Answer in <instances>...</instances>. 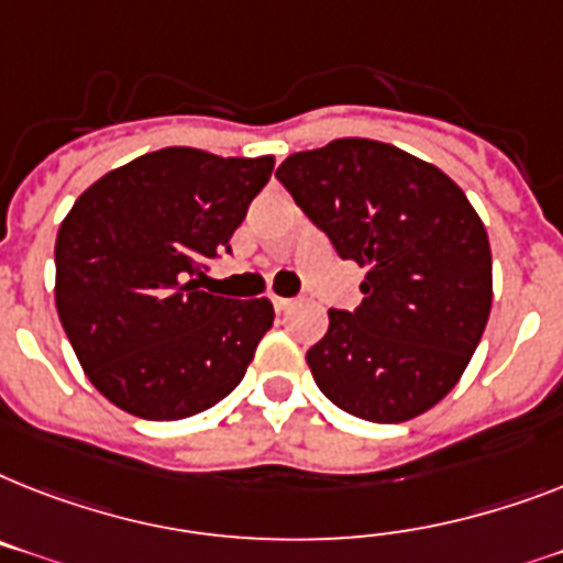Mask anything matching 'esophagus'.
I'll list each match as a JSON object with an SVG mask.
<instances>
[{"instance_id":"34e87169","label":"esophagus","mask_w":563,"mask_h":563,"mask_svg":"<svg viewBox=\"0 0 563 563\" xmlns=\"http://www.w3.org/2000/svg\"><path fill=\"white\" fill-rule=\"evenodd\" d=\"M273 308H276L278 313H282V310L292 308V299H285V296H273Z\"/></svg>"}]
</instances>
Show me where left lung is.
I'll return each instance as SVG.
<instances>
[{
	"mask_svg": "<svg viewBox=\"0 0 563 563\" xmlns=\"http://www.w3.org/2000/svg\"><path fill=\"white\" fill-rule=\"evenodd\" d=\"M339 258L365 267L362 305L328 310L308 351L347 415L406 422L457 385L492 310V250L463 189L402 148L342 137L276 169Z\"/></svg>",
	"mask_w": 563,
	"mask_h": 563,
	"instance_id": "1",
	"label": "left lung"
}]
</instances>
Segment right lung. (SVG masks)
I'll list each match as a JSON object with an SVG mask.
<instances>
[{
  "label": "right lung",
  "mask_w": 563,
  "mask_h": 563,
  "mask_svg": "<svg viewBox=\"0 0 563 563\" xmlns=\"http://www.w3.org/2000/svg\"><path fill=\"white\" fill-rule=\"evenodd\" d=\"M273 157L169 146L111 169L57 232V313L86 376L143 420L207 411L273 328L267 299L198 290L271 180Z\"/></svg>",
  "instance_id": "1"
}]
</instances>
